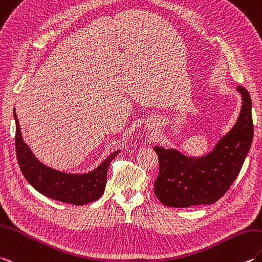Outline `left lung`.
Here are the masks:
<instances>
[{
	"label": "left lung",
	"instance_id": "left-lung-1",
	"mask_svg": "<svg viewBox=\"0 0 262 262\" xmlns=\"http://www.w3.org/2000/svg\"><path fill=\"white\" fill-rule=\"evenodd\" d=\"M236 91L242 100L239 116L210 153L186 156L175 148L154 147L160 162L154 193L164 205L190 208L213 204L239 175L251 147L253 124L250 95L241 86L236 87Z\"/></svg>",
	"mask_w": 262,
	"mask_h": 262
}]
</instances>
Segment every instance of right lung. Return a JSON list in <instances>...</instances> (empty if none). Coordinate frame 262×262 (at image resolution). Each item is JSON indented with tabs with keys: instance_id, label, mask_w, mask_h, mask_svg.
I'll use <instances>...</instances> for the list:
<instances>
[{
	"instance_id": "right-lung-1",
	"label": "right lung",
	"mask_w": 262,
	"mask_h": 262,
	"mask_svg": "<svg viewBox=\"0 0 262 262\" xmlns=\"http://www.w3.org/2000/svg\"><path fill=\"white\" fill-rule=\"evenodd\" d=\"M16 133L15 150L17 162L27 181L42 195L63 203L83 205L95 202L105 192L109 164L120 150L108 155L98 166L88 173H66L46 165L36 159L24 142L19 120L13 109Z\"/></svg>"
}]
</instances>
